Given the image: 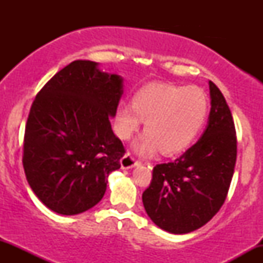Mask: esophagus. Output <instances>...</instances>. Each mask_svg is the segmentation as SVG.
<instances>
[{
	"instance_id": "1",
	"label": "esophagus",
	"mask_w": 263,
	"mask_h": 263,
	"mask_svg": "<svg viewBox=\"0 0 263 263\" xmlns=\"http://www.w3.org/2000/svg\"><path fill=\"white\" fill-rule=\"evenodd\" d=\"M120 163H121V168H123V170H129V168L137 165L138 161H136L134 157L129 155V153H126V155L121 158Z\"/></svg>"
}]
</instances>
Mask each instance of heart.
<instances>
[{
	"mask_svg": "<svg viewBox=\"0 0 263 263\" xmlns=\"http://www.w3.org/2000/svg\"><path fill=\"white\" fill-rule=\"evenodd\" d=\"M209 100L200 87L170 83H153L140 87L132 95L131 105L115 112V132L128 140L144 121V134L135 148L144 156L158 149L173 156L189 148L206 121Z\"/></svg>",
	"mask_w": 263,
	"mask_h": 263,
	"instance_id": "1",
	"label": "heart"
}]
</instances>
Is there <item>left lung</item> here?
<instances>
[{"label": "left lung", "instance_id": "8db88e82", "mask_svg": "<svg viewBox=\"0 0 263 263\" xmlns=\"http://www.w3.org/2000/svg\"><path fill=\"white\" fill-rule=\"evenodd\" d=\"M211 108L203 136L174 162L157 164L142 194L155 224L171 234H188L206 224L228 195L236 163L237 141L230 108L209 81Z\"/></svg>", "mask_w": 263, "mask_h": 263}]
</instances>
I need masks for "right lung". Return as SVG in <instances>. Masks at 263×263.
Returning a JSON list of instances; mask_svg holds the SVG:
<instances>
[{
  "instance_id": "1",
  "label": "right lung",
  "mask_w": 263,
  "mask_h": 263,
  "mask_svg": "<svg viewBox=\"0 0 263 263\" xmlns=\"http://www.w3.org/2000/svg\"><path fill=\"white\" fill-rule=\"evenodd\" d=\"M122 78L75 60L37 93L27 120L23 168L45 206L75 215L95 206L107 177L121 167L122 142L111 128L123 93Z\"/></svg>"
}]
</instances>
